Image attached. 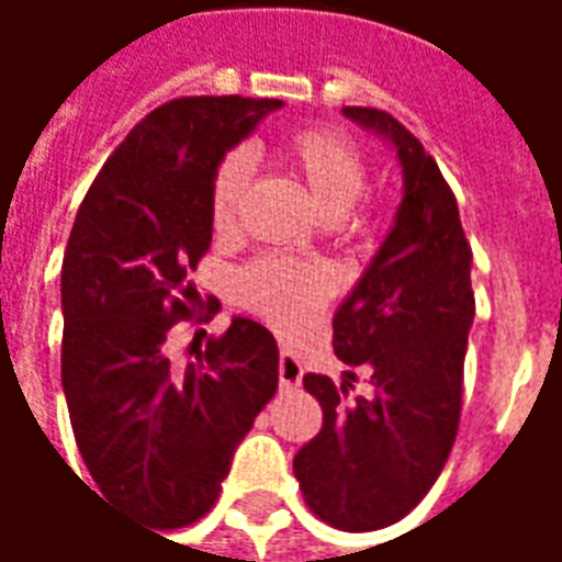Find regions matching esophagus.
Segmentation results:
<instances>
[{"mask_svg":"<svg viewBox=\"0 0 562 562\" xmlns=\"http://www.w3.org/2000/svg\"><path fill=\"white\" fill-rule=\"evenodd\" d=\"M301 379H304V367L301 361L294 358L292 352H280V385L282 389H294V385H301Z\"/></svg>","mask_w":562,"mask_h":562,"instance_id":"34e87169","label":"esophagus"}]
</instances>
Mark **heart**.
Instances as JSON below:
<instances>
[{"instance_id": "heart-1", "label": "heart", "mask_w": 562, "mask_h": 562, "mask_svg": "<svg viewBox=\"0 0 562 562\" xmlns=\"http://www.w3.org/2000/svg\"><path fill=\"white\" fill-rule=\"evenodd\" d=\"M282 161L289 171L306 186L318 213L328 222L342 220L364 195L367 165L361 149L337 132L313 128L301 132L282 144ZM246 186V159L232 153L222 161L210 189V222L216 232L232 228L237 204ZM330 285L328 277L316 268L282 261V258H261L249 265L240 277V294L256 313L270 318L280 328L301 325L325 304Z\"/></svg>"}]
</instances>
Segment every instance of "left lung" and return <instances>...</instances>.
<instances>
[{
  "instance_id": "left-lung-1",
  "label": "left lung",
  "mask_w": 562,
  "mask_h": 562,
  "mask_svg": "<svg viewBox=\"0 0 562 562\" xmlns=\"http://www.w3.org/2000/svg\"><path fill=\"white\" fill-rule=\"evenodd\" d=\"M385 140L403 198L385 240L334 313V355L370 367V394L306 373L322 430L294 454L306 506L330 527L382 530L413 512L446 467L460 422L463 358L475 318L472 252L434 156L385 111L342 108Z\"/></svg>"
}]
</instances>
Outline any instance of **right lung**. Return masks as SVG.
<instances>
[{"label":"right lung","instance_id":"add662e5","mask_svg":"<svg viewBox=\"0 0 562 562\" xmlns=\"http://www.w3.org/2000/svg\"><path fill=\"white\" fill-rule=\"evenodd\" d=\"M280 99L198 95L156 108L104 161L63 258V391L80 458L111 506L153 530L198 520L220 496L240 439L277 391L280 349L234 316L195 361L168 334L192 316L213 240L210 189L225 153Z\"/></svg>","mask_w":562,"mask_h":562}]
</instances>
